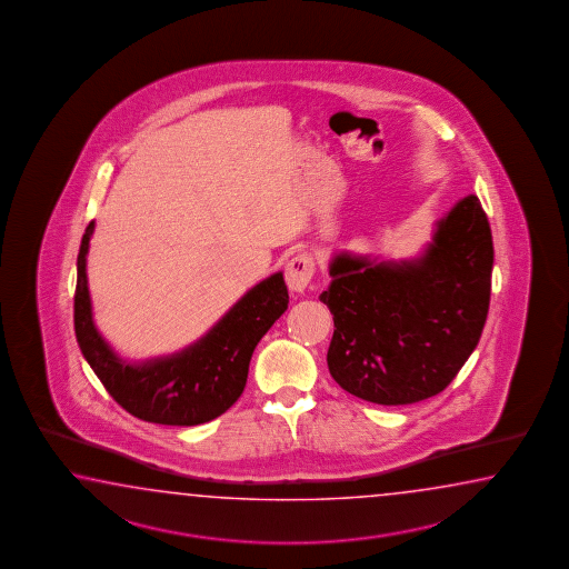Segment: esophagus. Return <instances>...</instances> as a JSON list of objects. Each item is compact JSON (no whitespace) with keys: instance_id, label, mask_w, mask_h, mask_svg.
Wrapping results in <instances>:
<instances>
[{"instance_id":"1","label":"esophagus","mask_w":569,"mask_h":569,"mask_svg":"<svg viewBox=\"0 0 569 569\" xmlns=\"http://www.w3.org/2000/svg\"><path fill=\"white\" fill-rule=\"evenodd\" d=\"M315 260L313 256L301 252V254L292 256L289 264L284 268V279L290 290L302 292L309 287V282L313 280Z\"/></svg>"}]
</instances>
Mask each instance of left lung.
<instances>
[{"label":"left lung","mask_w":569,"mask_h":569,"mask_svg":"<svg viewBox=\"0 0 569 569\" xmlns=\"http://www.w3.org/2000/svg\"><path fill=\"white\" fill-rule=\"evenodd\" d=\"M492 264V231L476 194L437 221L419 258L336 256L319 295L336 326L327 350L333 380L388 407L439 395L480 341Z\"/></svg>","instance_id":"left-lung-1"}]
</instances>
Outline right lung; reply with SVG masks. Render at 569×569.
Masks as SVG:
<instances>
[{
    "label": "right lung",
    "instance_id": "right-lung-1",
    "mask_svg": "<svg viewBox=\"0 0 569 569\" xmlns=\"http://www.w3.org/2000/svg\"><path fill=\"white\" fill-rule=\"evenodd\" d=\"M93 230L91 221L77 256L74 336L101 385L126 411L148 423L191 427L228 411L243 392L258 341L289 307L282 272L248 290L189 348L130 363L109 348L93 321L87 287V252Z\"/></svg>",
    "mask_w": 569,
    "mask_h": 569
}]
</instances>
